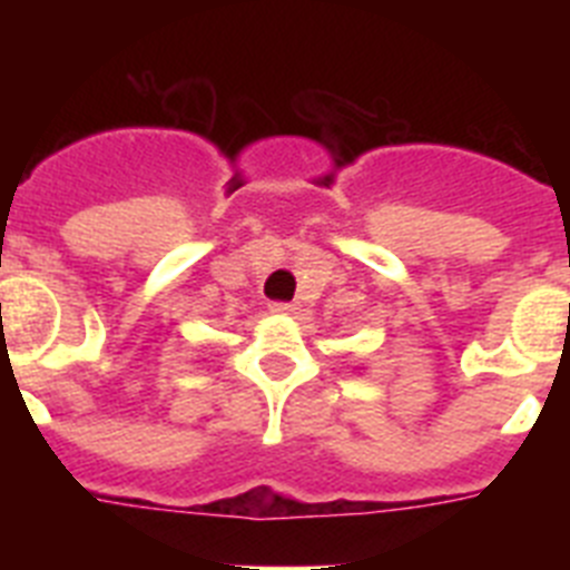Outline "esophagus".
<instances>
[{
  "mask_svg": "<svg viewBox=\"0 0 570 570\" xmlns=\"http://www.w3.org/2000/svg\"><path fill=\"white\" fill-rule=\"evenodd\" d=\"M296 305L294 302H271V314H279V316H294L296 314Z\"/></svg>",
  "mask_w": 570,
  "mask_h": 570,
  "instance_id": "34e87169",
  "label": "esophagus"
}]
</instances>
